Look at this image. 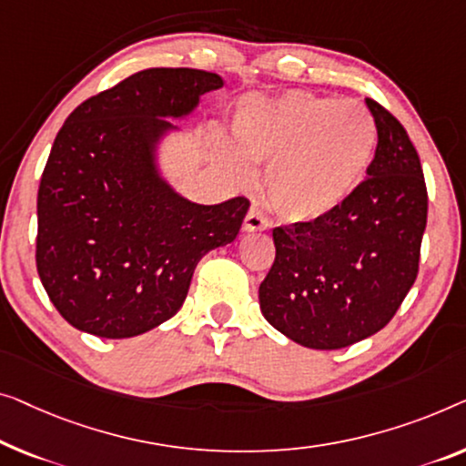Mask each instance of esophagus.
I'll return each instance as SVG.
<instances>
[{"label":"esophagus","instance_id":"34e87169","mask_svg":"<svg viewBox=\"0 0 466 466\" xmlns=\"http://www.w3.org/2000/svg\"><path fill=\"white\" fill-rule=\"evenodd\" d=\"M269 226V221L266 215H263L257 207H253L251 211L247 213L245 218V224H242V230L245 232H257V230H266V228Z\"/></svg>","mask_w":466,"mask_h":466}]
</instances>
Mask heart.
<instances>
[{"mask_svg": "<svg viewBox=\"0 0 466 466\" xmlns=\"http://www.w3.org/2000/svg\"><path fill=\"white\" fill-rule=\"evenodd\" d=\"M234 136L242 157L269 163L268 203L293 224H316L341 209L364 182L379 137L362 104L303 89L242 104ZM226 157L236 171H247L236 152Z\"/></svg>", "mask_w": 466, "mask_h": 466, "instance_id": "1", "label": "heart"}]
</instances>
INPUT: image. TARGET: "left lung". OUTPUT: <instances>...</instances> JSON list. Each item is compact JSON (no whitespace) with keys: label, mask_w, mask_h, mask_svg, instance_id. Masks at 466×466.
<instances>
[{"label":"left lung","mask_w":466,"mask_h":466,"mask_svg":"<svg viewBox=\"0 0 466 466\" xmlns=\"http://www.w3.org/2000/svg\"><path fill=\"white\" fill-rule=\"evenodd\" d=\"M377 150L356 194L316 224L274 228L259 284L266 320L311 350H341L385 329L419 274L427 186L404 125L366 98Z\"/></svg>","instance_id":"left-lung-1"}]
</instances>
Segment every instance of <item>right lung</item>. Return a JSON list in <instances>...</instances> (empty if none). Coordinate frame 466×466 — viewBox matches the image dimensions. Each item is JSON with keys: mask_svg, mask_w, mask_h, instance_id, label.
I'll return each instance as SVG.
<instances>
[{"mask_svg": "<svg viewBox=\"0 0 466 466\" xmlns=\"http://www.w3.org/2000/svg\"><path fill=\"white\" fill-rule=\"evenodd\" d=\"M224 79L146 68L79 104L56 136L37 192V272L65 320L127 339L177 314L194 268L238 234L248 200L197 205L165 182L157 144Z\"/></svg>", "mask_w": 466, "mask_h": 466, "instance_id": "right-lung-1", "label": "right lung"}]
</instances>
